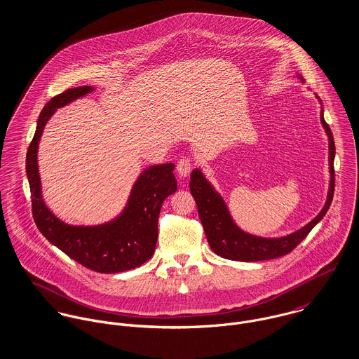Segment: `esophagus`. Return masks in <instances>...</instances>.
<instances>
[{
	"label": "esophagus",
	"instance_id": "1",
	"mask_svg": "<svg viewBox=\"0 0 359 359\" xmlns=\"http://www.w3.org/2000/svg\"><path fill=\"white\" fill-rule=\"evenodd\" d=\"M191 170H192V161H191V158H188V157H184V158H181L180 161H178V164H177V171H178V174H180V177H188L189 174H191Z\"/></svg>",
	"mask_w": 359,
	"mask_h": 359
}]
</instances>
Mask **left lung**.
<instances>
[{"label":"left lung","mask_w":359,"mask_h":359,"mask_svg":"<svg viewBox=\"0 0 359 359\" xmlns=\"http://www.w3.org/2000/svg\"><path fill=\"white\" fill-rule=\"evenodd\" d=\"M302 81V76H299ZM318 98V97H316ZM319 100V98H318ZM320 101V100H319ZM322 104V102H320ZM320 123L327 134L329 140V172H330V182L326 203L320 212L304 225L302 229L282 236V238H261L256 235H250L242 231L233 221L229 208L224 202L222 196L214 189V187L207 181L205 174L195 168L191 172V194L198 205L199 218L202 221L203 229L205 232L207 242L212 252L222 258L233 259V261H264L272 259L278 257L289 255L297 245L307 236L311 229L325 217L327 212L330 203L333 201L334 194V140L330 131V127L326 124L323 118V109L320 110Z\"/></svg>","instance_id":"obj_1"}]
</instances>
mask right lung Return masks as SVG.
<instances>
[{"mask_svg":"<svg viewBox=\"0 0 359 359\" xmlns=\"http://www.w3.org/2000/svg\"><path fill=\"white\" fill-rule=\"evenodd\" d=\"M94 87L69 88L44 106L37 120L33 141L26 156V172L32 192L33 218L40 232L72 259L101 273H116L137 268L154 256L157 221L163 202L177 191L174 164L164 163L145 168L133 185L124 210L100 225H70L47 207L41 194L39 172V142L47 121L56 109L90 93Z\"/></svg>","mask_w":359,"mask_h":359,"instance_id":"1","label":"right lung"}]
</instances>
